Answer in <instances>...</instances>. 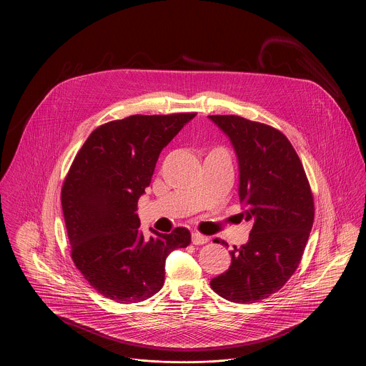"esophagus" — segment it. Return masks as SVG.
I'll return each mask as SVG.
<instances>
[{"label":"esophagus","instance_id":"obj_1","mask_svg":"<svg viewBox=\"0 0 366 366\" xmlns=\"http://www.w3.org/2000/svg\"><path fill=\"white\" fill-rule=\"evenodd\" d=\"M209 239H210L209 237H206V235H203V234H200V232H194V234H192V242H194V245L207 244Z\"/></svg>","mask_w":366,"mask_h":366}]
</instances>
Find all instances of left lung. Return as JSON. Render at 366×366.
Segmentation results:
<instances>
[{
  "label": "left lung",
  "instance_id": "1",
  "mask_svg": "<svg viewBox=\"0 0 366 366\" xmlns=\"http://www.w3.org/2000/svg\"><path fill=\"white\" fill-rule=\"evenodd\" d=\"M209 118L237 152L241 217L253 223L248 242L234 245L231 266L210 287L227 301L252 304L277 292L295 273L315 220L313 195L295 149L279 129L238 115Z\"/></svg>",
  "mask_w": 366,
  "mask_h": 366
}]
</instances>
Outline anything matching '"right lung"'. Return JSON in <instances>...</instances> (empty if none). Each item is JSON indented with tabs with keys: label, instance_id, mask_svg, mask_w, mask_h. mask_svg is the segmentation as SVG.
<instances>
[{
	"label": "right lung",
	"instance_id": "right-lung-1",
	"mask_svg": "<svg viewBox=\"0 0 366 366\" xmlns=\"http://www.w3.org/2000/svg\"><path fill=\"white\" fill-rule=\"evenodd\" d=\"M197 113L129 115L96 128L76 153L61 189L71 257L89 284L119 304L141 302L164 284L166 257L191 232L152 229L144 238L138 200L160 152Z\"/></svg>",
	"mask_w": 366,
	"mask_h": 366
}]
</instances>
